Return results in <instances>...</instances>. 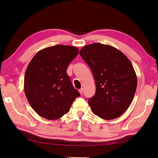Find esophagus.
<instances>
[{
	"label": "esophagus",
	"instance_id": "obj_1",
	"mask_svg": "<svg viewBox=\"0 0 158 158\" xmlns=\"http://www.w3.org/2000/svg\"><path fill=\"white\" fill-rule=\"evenodd\" d=\"M83 92H84V89L83 88H81V89H79V92H80V94L82 95V94H83Z\"/></svg>",
	"mask_w": 158,
	"mask_h": 158
}]
</instances>
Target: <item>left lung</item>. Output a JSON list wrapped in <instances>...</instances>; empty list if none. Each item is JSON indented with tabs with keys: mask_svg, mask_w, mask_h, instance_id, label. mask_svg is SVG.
<instances>
[{
	"mask_svg": "<svg viewBox=\"0 0 158 158\" xmlns=\"http://www.w3.org/2000/svg\"><path fill=\"white\" fill-rule=\"evenodd\" d=\"M80 54L92 70L96 86L88 100L92 112L105 120L120 117L131 106L137 87L131 61L115 47L99 43L84 46Z\"/></svg>",
	"mask_w": 158,
	"mask_h": 158,
	"instance_id": "obj_1",
	"label": "left lung"
}]
</instances>
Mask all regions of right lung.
Instances as JSON below:
<instances>
[{
  "mask_svg": "<svg viewBox=\"0 0 158 158\" xmlns=\"http://www.w3.org/2000/svg\"><path fill=\"white\" fill-rule=\"evenodd\" d=\"M78 52L74 46L49 47L38 51L28 64L24 92L31 107L41 117L49 120L60 118L80 96L66 73Z\"/></svg>",
  "mask_w": 158,
  "mask_h": 158,
  "instance_id": "right-lung-1",
  "label": "right lung"
}]
</instances>
